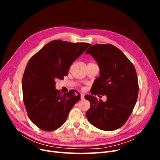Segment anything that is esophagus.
I'll use <instances>...</instances> for the list:
<instances>
[{
  "mask_svg": "<svg viewBox=\"0 0 160 160\" xmlns=\"http://www.w3.org/2000/svg\"><path fill=\"white\" fill-rule=\"evenodd\" d=\"M80 95H81V97H80V98H81L82 100L84 99V98H85V95H84V94H83V93H81Z\"/></svg>",
  "mask_w": 160,
  "mask_h": 160,
  "instance_id": "34e87169",
  "label": "esophagus"
}]
</instances>
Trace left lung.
<instances>
[{
  "label": "left lung",
  "instance_id": "8db88e82",
  "mask_svg": "<svg viewBox=\"0 0 160 160\" xmlns=\"http://www.w3.org/2000/svg\"><path fill=\"white\" fill-rule=\"evenodd\" d=\"M86 54L97 62L100 77L90 91L93 95H106L107 100L87 95L91 106L86 112L89 122L105 131L118 129L127 121L138 96V80L133 64L118 48L110 44L90 47Z\"/></svg>",
  "mask_w": 160,
  "mask_h": 160
}]
</instances>
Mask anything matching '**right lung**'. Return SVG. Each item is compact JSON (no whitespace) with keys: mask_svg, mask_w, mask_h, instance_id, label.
<instances>
[{"mask_svg":"<svg viewBox=\"0 0 160 160\" xmlns=\"http://www.w3.org/2000/svg\"><path fill=\"white\" fill-rule=\"evenodd\" d=\"M91 44L54 40L29 60L22 80L23 101L32 122L45 131L60 128L80 98L77 91L61 94L56 79H63L70 66Z\"/></svg>","mask_w":160,"mask_h":160,"instance_id":"obj_1","label":"right lung"}]
</instances>
